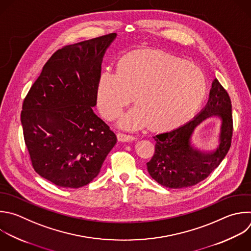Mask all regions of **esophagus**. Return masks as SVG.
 Masks as SVG:
<instances>
[{
  "label": "esophagus",
  "instance_id": "1",
  "mask_svg": "<svg viewBox=\"0 0 251 251\" xmlns=\"http://www.w3.org/2000/svg\"><path fill=\"white\" fill-rule=\"evenodd\" d=\"M117 138L120 142H131V141L136 140V137L129 135V134H125V133H118Z\"/></svg>",
  "mask_w": 251,
  "mask_h": 251
}]
</instances>
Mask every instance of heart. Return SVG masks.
Returning <instances> with one entry per match:
<instances>
[{
  "label": "heart",
  "instance_id": "heart-1",
  "mask_svg": "<svg viewBox=\"0 0 251 251\" xmlns=\"http://www.w3.org/2000/svg\"><path fill=\"white\" fill-rule=\"evenodd\" d=\"M206 92L205 76L195 65L161 52L138 51L124 56L117 72L100 75L97 100L101 114L112 120L134 96L137 105L122 115L119 125L137 129L150 123L160 130L192 114Z\"/></svg>",
  "mask_w": 251,
  "mask_h": 251
}]
</instances>
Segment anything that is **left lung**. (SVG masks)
I'll return each instance as SVG.
<instances>
[{"label": "left lung", "instance_id": "left-lung-1", "mask_svg": "<svg viewBox=\"0 0 251 251\" xmlns=\"http://www.w3.org/2000/svg\"><path fill=\"white\" fill-rule=\"evenodd\" d=\"M213 116L221 120L218 147L212 152L204 153L193 145L192 136L198 125ZM231 137L230 99L215 78L209 100L198 115L177 129L153 137L154 153L147 162L148 172L157 183L165 187L178 189L193 186L218 168L230 148Z\"/></svg>", "mask_w": 251, "mask_h": 251}]
</instances>
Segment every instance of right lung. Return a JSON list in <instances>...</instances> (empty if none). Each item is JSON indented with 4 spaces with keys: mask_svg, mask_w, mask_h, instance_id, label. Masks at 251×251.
Wrapping results in <instances>:
<instances>
[{
    "mask_svg": "<svg viewBox=\"0 0 251 251\" xmlns=\"http://www.w3.org/2000/svg\"><path fill=\"white\" fill-rule=\"evenodd\" d=\"M110 33L64 46L44 65L23 104L25 142L34 171L64 188L98 176L117 138L95 112Z\"/></svg>",
    "mask_w": 251,
    "mask_h": 251,
    "instance_id": "obj_1",
    "label": "right lung"
}]
</instances>
